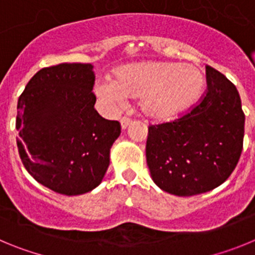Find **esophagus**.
<instances>
[{
    "instance_id": "1",
    "label": "esophagus",
    "mask_w": 255,
    "mask_h": 255,
    "mask_svg": "<svg viewBox=\"0 0 255 255\" xmlns=\"http://www.w3.org/2000/svg\"><path fill=\"white\" fill-rule=\"evenodd\" d=\"M120 124L123 129H126V128L131 124V119H129V117H123L120 120Z\"/></svg>"
}]
</instances>
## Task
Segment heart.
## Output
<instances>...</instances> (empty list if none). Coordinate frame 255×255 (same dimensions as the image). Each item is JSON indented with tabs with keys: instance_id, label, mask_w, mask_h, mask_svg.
<instances>
[{
	"instance_id": "b5f03b06",
	"label": "heart",
	"mask_w": 255,
	"mask_h": 255,
	"mask_svg": "<svg viewBox=\"0 0 255 255\" xmlns=\"http://www.w3.org/2000/svg\"><path fill=\"white\" fill-rule=\"evenodd\" d=\"M202 70L191 64L147 61L126 65L115 79L97 84L101 97L121 105L126 96L140 97V110L153 119H170L188 108L204 88Z\"/></svg>"
}]
</instances>
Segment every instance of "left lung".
<instances>
[{
	"label": "left lung",
	"mask_w": 255,
	"mask_h": 255,
	"mask_svg": "<svg viewBox=\"0 0 255 255\" xmlns=\"http://www.w3.org/2000/svg\"><path fill=\"white\" fill-rule=\"evenodd\" d=\"M207 89L190 111L149 125L145 155L155 185L179 197L220 186L242 155L245 115L235 85L206 66Z\"/></svg>",
	"instance_id": "obj_1"
}]
</instances>
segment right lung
I'll list each match as a JSON object with an SVG mask.
<instances>
[{
  "label": "right lung",
  "instance_id": "right-lung-1",
  "mask_svg": "<svg viewBox=\"0 0 255 255\" xmlns=\"http://www.w3.org/2000/svg\"><path fill=\"white\" fill-rule=\"evenodd\" d=\"M93 85L91 64L64 62L40 69L17 101L22 164L58 194H84L100 185L121 132L119 121L96 111Z\"/></svg>",
  "mask_w": 255,
  "mask_h": 255
}]
</instances>
